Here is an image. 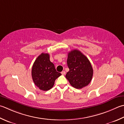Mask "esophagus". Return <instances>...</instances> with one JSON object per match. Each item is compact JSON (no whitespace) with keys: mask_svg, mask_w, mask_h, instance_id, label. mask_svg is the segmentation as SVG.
<instances>
[{"mask_svg":"<svg viewBox=\"0 0 124 124\" xmlns=\"http://www.w3.org/2000/svg\"><path fill=\"white\" fill-rule=\"evenodd\" d=\"M61 74H62V75H65V71H63L62 72H61Z\"/></svg>","mask_w":124,"mask_h":124,"instance_id":"1","label":"esophagus"}]
</instances>
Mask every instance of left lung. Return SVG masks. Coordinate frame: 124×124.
Segmentation results:
<instances>
[{
  "label": "left lung",
  "instance_id": "obj_1",
  "mask_svg": "<svg viewBox=\"0 0 124 124\" xmlns=\"http://www.w3.org/2000/svg\"><path fill=\"white\" fill-rule=\"evenodd\" d=\"M67 64L69 71L65 77L72 86L82 89L90 83L93 76V69L88 58L80 52L74 49L68 54Z\"/></svg>",
  "mask_w": 124,
  "mask_h": 124
}]
</instances>
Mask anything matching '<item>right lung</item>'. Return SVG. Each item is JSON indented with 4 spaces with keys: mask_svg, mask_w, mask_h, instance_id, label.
<instances>
[{
    "mask_svg": "<svg viewBox=\"0 0 124 124\" xmlns=\"http://www.w3.org/2000/svg\"><path fill=\"white\" fill-rule=\"evenodd\" d=\"M61 75L55 69L50 62L48 53L40 54L36 58L31 69V76L34 83L41 90L47 91L52 88L56 79Z\"/></svg>",
    "mask_w": 124,
    "mask_h": 124,
    "instance_id": "right-lung-1",
    "label": "right lung"
}]
</instances>
